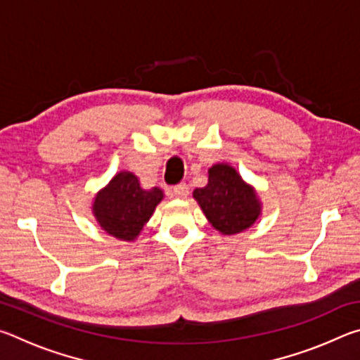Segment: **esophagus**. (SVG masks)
<instances>
[{
    "mask_svg": "<svg viewBox=\"0 0 360 360\" xmlns=\"http://www.w3.org/2000/svg\"><path fill=\"white\" fill-rule=\"evenodd\" d=\"M172 195L176 198H187L188 195V186L186 182H181V184H176L172 187Z\"/></svg>",
    "mask_w": 360,
    "mask_h": 360,
    "instance_id": "esophagus-1",
    "label": "esophagus"
}]
</instances>
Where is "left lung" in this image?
<instances>
[{
	"instance_id": "left-lung-1",
	"label": "left lung",
	"mask_w": 360,
	"mask_h": 360,
	"mask_svg": "<svg viewBox=\"0 0 360 360\" xmlns=\"http://www.w3.org/2000/svg\"><path fill=\"white\" fill-rule=\"evenodd\" d=\"M193 198L212 227L224 235L249 229L262 211L257 192L227 163H217L208 169V184L195 188Z\"/></svg>"
}]
</instances>
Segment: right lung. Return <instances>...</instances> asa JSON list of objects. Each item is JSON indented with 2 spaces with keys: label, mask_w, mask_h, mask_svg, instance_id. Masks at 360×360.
Instances as JSON below:
<instances>
[{
  "label": "right lung",
  "mask_w": 360,
  "mask_h": 360,
  "mask_svg": "<svg viewBox=\"0 0 360 360\" xmlns=\"http://www.w3.org/2000/svg\"><path fill=\"white\" fill-rule=\"evenodd\" d=\"M162 200V188L152 187L150 191H144L135 174L120 172L96 193L92 211L100 227L109 235L133 241Z\"/></svg>",
  "instance_id": "right-lung-1"
}]
</instances>
